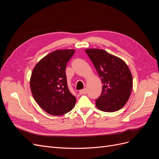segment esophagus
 Segmentation results:
<instances>
[{"mask_svg":"<svg viewBox=\"0 0 159 159\" xmlns=\"http://www.w3.org/2000/svg\"><path fill=\"white\" fill-rule=\"evenodd\" d=\"M87 89H85V88H84V89H81V90H80V93L81 94V95H84V94H86V93H87Z\"/></svg>","mask_w":159,"mask_h":159,"instance_id":"34e87169","label":"esophagus"}]
</instances>
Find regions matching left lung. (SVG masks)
I'll list each match as a JSON object with an SVG mask.
<instances>
[{
  "mask_svg": "<svg viewBox=\"0 0 159 159\" xmlns=\"http://www.w3.org/2000/svg\"><path fill=\"white\" fill-rule=\"evenodd\" d=\"M91 61L103 84L102 92L95 100L97 107L105 112H114L126 104L133 88L131 71L124 61L100 49H87Z\"/></svg>",
  "mask_w": 159,
  "mask_h": 159,
  "instance_id": "1",
  "label": "left lung"
}]
</instances>
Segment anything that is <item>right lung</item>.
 Wrapping results in <instances>:
<instances>
[{
  "mask_svg": "<svg viewBox=\"0 0 159 159\" xmlns=\"http://www.w3.org/2000/svg\"><path fill=\"white\" fill-rule=\"evenodd\" d=\"M74 50H59L46 56L31 75L30 89L40 107L52 115H64L74 108L76 99L70 91L66 74L67 63Z\"/></svg>",
  "mask_w": 159,
  "mask_h": 159,
  "instance_id": "add662e5",
  "label": "right lung"
}]
</instances>
